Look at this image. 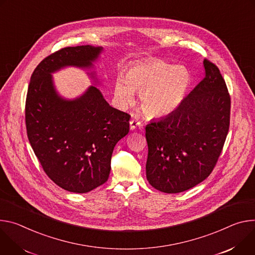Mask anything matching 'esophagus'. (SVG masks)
Masks as SVG:
<instances>
[{"instance_id": "esophagus-1", "label": "esophagus", "mask_w": 255, "mask_h": 255, "mask_svg": "<svg viewBox=\"0 0 255 255\" xmlns=\"http://www.w3.org/2000/svg\"><path fill=\"white\" fill-rule=\"evenodd\" d=\"M140 126H142V124H140L137 121H135V120H131L129 122V128H130V130H134L136 128H139Z\"/></svg>"}]
</instances>
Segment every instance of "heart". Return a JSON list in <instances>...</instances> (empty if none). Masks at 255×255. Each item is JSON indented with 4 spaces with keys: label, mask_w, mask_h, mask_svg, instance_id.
I'll list each match as a JSON object with an SVG mask.
<instances>
[{
    "label": "heart",
    "mask_w": 255,
    "mask_h": 255,
    "mask_svg": "<svg viewBox=\"0 0 255 255\" xmlns=\"http://www.w3.org/2000/svg\"><path fill=\"white\" fill-rule=\"evenodd\" d=\"M191 76L181 66L148 60L128 67L113 84V95L121 107L133 103L139 94L140 109L150 119H164L180 107L190 87Z\"/></svg>",
    "instance_id": "1"
}]
</instances>
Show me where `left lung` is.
<instances>
[{
  "label": "left lung",
  "instance_id": "1",
  "mask_svg": "<svg viewBox=\"0 0 255 255\" xmlns=\"http://www.w3.org/2000/svg\"><path fill=\"white\" fill-rule=\"evenodd\" d=\"M205 78L180 107L146 127L149 183L178 193L204 181L222 152L230 124V96L220 70L204 61Z\"/></svg>",
  "mask_w": 255,
  "mask_h": 255
}]
</instances>
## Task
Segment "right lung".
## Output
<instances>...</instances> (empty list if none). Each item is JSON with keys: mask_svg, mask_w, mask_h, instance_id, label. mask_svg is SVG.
<instances>
[{"mask_svg": "<svg viewBox=\"0 0 255 255\" xmlns=\"http://www.w3.org/2000/svg\"><path fill=\"white\" fill-rule=\"evenodd\" d=\"M102 46L65 47L45 58L28 87L25 121L29 143L46 175L65 190L85 193L107 181L111 155L129 130V116L113 108L96 87ZM74 66L94 85L75 99L62 97L52 74Z\"/></svg>", "mask_w": 255, "mask_h": 255, "instance_id": "add662e5", "label": "right lung"}]
</instances>
